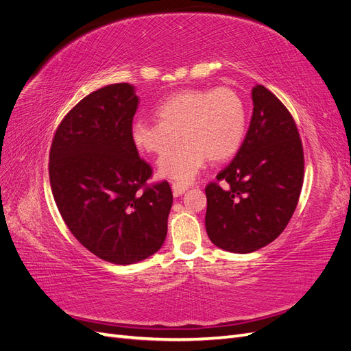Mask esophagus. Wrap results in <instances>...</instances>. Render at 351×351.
Wrapping results in <instances>:
<instances>
[{"mask_svg": "<svg viewBox=\"0 0 351 351\" xmlns=\"http://www.w3.org/2000/svg\"><path fill=\"white\" fill-rule=\"evenodd\" d=\"M173 193L176 195V196H180V195H183L184 192H186V190L189 189V186L186 184V183H173Z\"/></svg>", "mask_w": 351, "mask_h": 351, "instance_id": "34e87169", "label": "esophagus"}]
</instances>
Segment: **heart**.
I'll list each match as a JSON object with an SVG mask.
<instances>
[{
    "instance_id": "obj_1",
    "label": "heart",
    "mask_w": 351,
    "mask_h": 351,
    "mask_svg": "<svg viewBox=\"0 0 351 351\" xmlns=\"http://www.w3.org/2000/svg\"><path fill=\"white\" fill-rule=\"evenodd\" d=\"M158 121L136 120L132 141L139 149L164 155L159 174L189 182L205 162H222L234 155L246 133L247 111L240 95L231 88L184 89L169 95L156 110Z\"/></svg>"
}]
</instances>
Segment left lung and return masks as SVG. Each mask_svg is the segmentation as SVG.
Returning a JSON list of instances; mask_svg holds the SVG:
<instances>
[{
	"mask_svg": "<svg viewBox=\"0 0 351 351\" xmlns=\"http://www.w3.org/2000/svg\"><path fill=\"white\" fill-rule=\"evenodd\" d=\"M253 114L237 155L205 187L206 232L232 253H250L277 239L299 202L304 155L285 105L262 84L252 90Z\"/></svg>",
	"mask_w": 351,
	"mask_h": 351,
	"instance_id": "left-lung-1",
	"label": "left lung"
}]
</instances>
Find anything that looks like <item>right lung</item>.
Segmentation results:
<instances>
[{
	"mask_svg": "<svg viewBox=\"0 0 351 351\" xmlns=\"http://www.w3.org/2000/svg\"><path fill=\"white\" fill-rule=\"evenodd\" d=\"M139 98L129 83L84 97L60 123L49 151V183L71 234L115 265L141 262L167 236L173 192L147 184L152 167L132 141Z\"/></svg>",
	"mask_w": 351,
	"mask_h": 351,
	"instance_id": "add662e5",
	"label": "right lung"
}]
</instances>
